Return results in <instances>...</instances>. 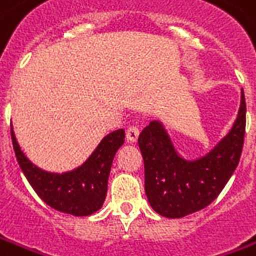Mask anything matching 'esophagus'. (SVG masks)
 Listing matches in <instances>:
<instances>
[{
  "instance_id": "34e87169",
  "label": "esophagus",
  "mask_w": 256,
  "mask_h": 256,
  "mask_svg": "<svg viewBox=\"0 0 256 256\" xmlns=\"http://www.w3.org/2000/svg\"><path fill=\"white\" fill-rule=\"evenodd\" d=\"M138 134H140V128H138L137 124H130L128 128V130H126V137H128V140L130 141V142H136Z\"/></svg>"
}]
</instances>
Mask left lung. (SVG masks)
<instances>
[{
    "instance_id": "left-lung-1",
    "label": "left lung",
    "mask_w": 256,
    "mask_h": 256,
    "mask_svg": "<svg viewBox=\"0 0 256 256\" xmlns=\"http://www.w3.org/2000/svg\"><path fill=\"white\" fill-rule=\"evenodd\" d=\"M246 105L244 92L237 120L230 133L196 160H186L172 146L159 122H151L138 136L144 159L146 194L155 212L165 218L201 210L219 196L240 162L246 134Z\"/></svg>"
}]
</instances>
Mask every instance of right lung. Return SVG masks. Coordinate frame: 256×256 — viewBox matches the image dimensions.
Returning <instances> with one entry per match:
<instances>
[{
	"label": "right lung",
	"mask_w": 256,
	"mask_h": 256,
	"mask_svg": "<svg viewBox=\"0 0 256 256\" xmlns=\"http://www.w3.org/2000/svg\"><path fill=\"white\" fill-rule=\"evenodd\" d=\"M10 137L18 164L36 194L47 205L74 216H88L101 209L108 190L112 160L124 142L123 128L105 136L83 165L62 174L44 172L33 165L20 151L12 128Z\"/></svg>",
	"instance_id": "1"
}]
</instances>
